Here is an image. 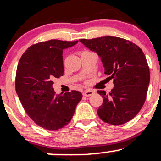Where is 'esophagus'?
I'll list each match as a JSON object with an SVG mask.
<instances>
[{"instance_id":"1","label":"esophagus","mask_w":161,"mask_h":161,"mask_svg":"<svg viewBox=\"0 0 161 161\" xmlns=\"http://www.w3.org/2000/svg\"><path fill=\"white\" fill-rule=\"evenodd\" d=\"M93 93H94V92H93V91L90 90H86L84 91V94H83V95H84V96L89 97V96H92V95H93Z\"/></svg>"}]
</instances>
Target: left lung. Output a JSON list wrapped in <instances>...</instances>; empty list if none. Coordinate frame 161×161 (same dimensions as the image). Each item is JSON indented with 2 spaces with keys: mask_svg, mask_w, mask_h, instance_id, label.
I'll return each instance as SVG.
<instances>
[{
  "mask_svg": "<svg viewBox=\"0 0 161 161\" xmlns=\"http://www.w3.org/2000/svg\"><path fill=\"white\" fill-rule=\"evenodd\" d=\"M101 57L104 73L114 79L110 92H97L103 104L97 111L104 122L120 125L131 120L143 106L150 81V71L142 49L132 42L115 36L80 39Z\"/></svg>",
  "mask_w": 161,
  "mask_h": 161,
  "instance_id": "1",
  "label": "left lung"
}]
</instances>
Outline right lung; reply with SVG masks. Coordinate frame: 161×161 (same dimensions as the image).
<instances>
[{"mask_svg": "<svg viewBox=\"0 0 161 161\" xmlns=\"http://www.w3.org/2000/svg\"><path fill=\"white\" fill-rule=\"evenodd\" d=\"M78 42L51 39L31 45L20 59L15 90L25 112L37 125L57 130L67 125L82 94L76 90L57 95L52 80L63 75V49Z\"/></svg>", "mask_w": 161, "mask_h": 161, "instance_id": "right-lung-1", "label": "right lung"}]
</instances>
